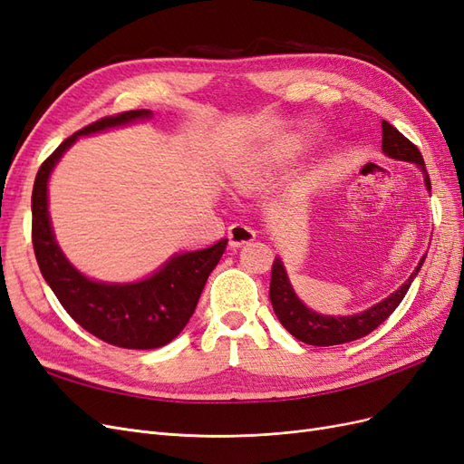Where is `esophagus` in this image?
<instances>
[{
    "instance_id": "obj_1",
    "label": "esophagus",
    "mask_w": 464,
    "mask_h": 464,
    "mask_svg": "<svg viewBox=\"0 0 464 464\" xmlns=\"http://www.w3.org/2000/svg\"><path fill=\"white\" fill-rule=\"evenodd\" d=\"M254 237H256V232L249 227H246V224H232V227L228 228V240H230V246H234V247L244 246V244L254 240Z\"/></svg>"
}]
</instances>
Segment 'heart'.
I'll use <instances>...</instances> for the list:
<instances>
[{
  "mask_svg": "<svg viewBox=\"0 0 464 464\" xmlns=\"http://www.w3.org/2000/svg\"><path fill=\"white\" fill-rule=\"evenodd\" d=\"M269 162H271V159L266 157V154H256V157H251L237 166V178H242V179L256 178L265 172V168L269 166Z\"/></svg>",
  "mask_w": 464,
  "mask_h": 464,
  "instance_id": "obj_1",
  "label": "heart"
}]
</instances>
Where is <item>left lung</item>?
<instances>
[{
  "instance_id": "obj_1",
  "label": "left lung",
  "mask_w": 464,
  "mask_h": 464,
  "mask_svg": "<svg viewBox=\"0 0 464 464\" xmlns=\"http://www.w3.org/2000/svg\"><path fill=\"white\" fill-rule=\"evenodd\" d=\"M383 128V141L382 149L391 159H399L406 162H414L424 172V181L428 191H431V181L426 170V164L422 159V152L418 150V147L409 141L397 128H392L389 121L383 120L382 123ZM426 257H422L420 265L416 266V271L409 276V280L395 292L391 294L389 298L383 302L375 304L370 310L356 314V315H344V317H333V315H319L312 312L310 307H305L296 294H294L290 280L286 276V271L283 266V261L278 257L273 261V269H271V288H269V298L273 304V310L278 317V321L283 323L285 329L296 336L298 341L305 344H314V346H333V344H344V343H353L356 339H362V336L370 334L373 329H377L382 323L397 310L399 304L402 302L404 294L409 292L414 276L418 275L420 266H422Z\"/></svg>"
}]
</instances>
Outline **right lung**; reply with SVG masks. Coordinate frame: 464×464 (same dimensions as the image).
Returning a JSON list of instances; mask_svg holds the SVG:
<instances>
[{"label":"right lung","instance_id":"1","mask_svg":"<svg viewBox=\"0 0 464 464\" xmlns=\"http://www.w3.org/2000/svg\"><path fill=\"white\" fill-rule=\"evenodd\" d=\"M150 110H130L106 116L67 137L42 162L33 188V247L42 276L53 290L63 310L79 325L108 344L149 350L170 343L195 312L210 271L218 265L228 240L207 249L189 251L168 261L141 283H94L73 269L53 240L48 217V176L69 145L79 135L102 131L114 125L150 118Z\"/></svg>","mask_w":464,"mask_h":464}]
</instances>
